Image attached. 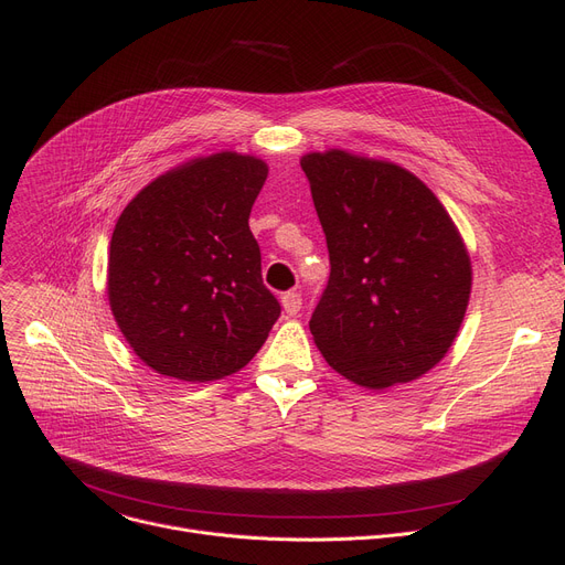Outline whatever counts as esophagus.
Segmentation results:
<instances>
[{
	"mask_svg": "<svg viewBox=\"0 0 565 565\" xmlns=\"http://www.w3.org/2000/svg\"><path fill=\"white\" fill-rule=\"evenodd\" d=\"M281 307L288 316H295L302 309V295L298 290H288L281 295Z\"/></svg>",
	"mask_w": 565,
	"mask_h": 565,
	"instance_id": "obj_1",
	"label": "esophagus"
}]
</instances>
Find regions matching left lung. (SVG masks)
Segmentation results:
<instances>
[{"instance_id": "8db88e82", "label": "left lung", "mask_w": 565, "mask_h": 565, "mask_svg": "<svg viewBox=\"0 0 565 565\" xmlns=\"http://www.w3.org/2000/svg\"><path fill=\"white\" fill-rule=\"evenodd\" d=\"M300 164L332 267L309 320L318 350L366 390L422 377L451 348L469 302L456 224L398 164L337 148Z\"/></svg>"}]
</instances>
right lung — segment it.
<instances>
[{
  "instance_id": "obj_1",
  "label": "right lung",
  "mask_w": 565,
  "mask_h": 565,
  "mask_svg": "<svg viewBox=\"0 0 565 565\" xmlns=\"http://www.w3.org/2000/svg\"><path fill=\"white\" fill-rule=\"evenodd\" d=\"M267 167L231 151L146 185L109 243L107 295L118 330L156 373L207 382L249 364L281 307L249 231Z\"/></svg>"
}]
</instances>
